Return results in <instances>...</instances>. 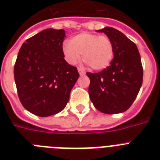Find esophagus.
<instances>
[{
	"instance_id": "1",
	"label": "esophagus",
	"mask_w": 160,
	"mask_h": 160,
	"mask_svg": "<svg viewBox=\"0 0 160 160\" xmlns=\"http://www.w3.org/2000/svg\"><path fill=\"white\" fill-rule=\"evenodd\" d=\"M78 71L79 74H80L81 76H83V75H85V74H86L85 71L82 70V68H78Z\"/></svg>"
}]
</instances>
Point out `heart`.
I'll list each match as a JSON object with an SVG mask.
<instances>
[{"label": "heart", "instance_id": "obj_1", "mask_svg": "<svg viewBox=\"0 0 160 160\" xmlns=\"http://www.w3.org/2000/svg\"><path fill=\"white\" fill-rule=\"evenodd\" d=\"M62 52L66 61L71 65L78 62L82 54L83 61L94 70H105L114 57L111 40L105 35L83 32L65 41Z\"/></svg>", "mask_w": 160, "mask_h": 160}]
</instances>
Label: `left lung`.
Here are the masks:
<instances>
[{"mask_svg": "<svg viewBox=\"0 0 160 160\" xmlns=\"http://www.w3.org/2000/svg\"><path fill=\"white\" fill-rule=\"evenodd\" d=\"M104 32L114 46V58L107 69L87 74L90 80L89 95L98 111L118 114L130 108L142 83L143 70L136 45L112 27L97 30Z\"/></svg>", "mask_w": 160, "mask_h": 160, "instance_id": "obj_1", "label": "left lung"}]
</instances>
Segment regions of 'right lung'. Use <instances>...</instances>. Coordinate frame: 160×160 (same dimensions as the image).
I'll return each mask as SVG.
<instances>
[{
    "mask_svg": "<svg viewBox=\"0 0 160 160\" xmlns=\"http://www.w3.org/2000/svg\"><path fill=\"white\" fill-rule=\"evenodd\" d=\"M63 29H47L23 43L14 65L18 97L28 111L40 117L62 111L79 77L64 59Z\"/></svg>",
    "mask_w": 160,
    "mask_h": 160,
    "instance_id": "add662e5",
    "label": "right lung"
}]
</instances>
